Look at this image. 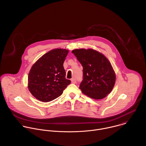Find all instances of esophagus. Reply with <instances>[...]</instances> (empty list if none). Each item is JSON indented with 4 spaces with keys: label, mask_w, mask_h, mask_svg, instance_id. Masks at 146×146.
<instances>
[{
    "label": "esophagus",
    "mask_w": 146,
    "mask_h": 146,
    "mask_svg": "<svg viewBox=\"0 0 146 146\" xmlns=\"http://www.w3.org/2000/svg\"><path fill=\"white\" fill-rule=\"evenodd\" d=\"M71 83L72 84H75L76 83V79H75V78H72V79H71Z\"/></svg>",
    "instance_id": "esophagus-1"
}]
</instances>
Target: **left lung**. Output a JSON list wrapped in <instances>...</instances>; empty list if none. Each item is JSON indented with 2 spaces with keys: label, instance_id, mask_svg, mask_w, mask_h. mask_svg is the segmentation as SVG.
<instances>
[{
  "label": "left lung",
  "instance_id": "8db88e82",
  "mask_svg": "<svg viewBox=\"0 0 146 146\" xmlns=\"http://www.w3.org/2000/svg\"><path fill=\"white\" fill-rule=\"evenodd\" d=\"M72 53L83 67V79L79 87L83 93L96 100L106 97L112 90L116 80L107 58L92 49H75Z\"/></svg>",
  "mask_w": 146,
  "mask_h": 146
}]
</instances>
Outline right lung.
Segmentation results:
<instances>
[{
    "label": "right lung",
    "instance_id": "right-lung-1",
    "mask_svg": "<svg viewBox=\"0 0 146 146\" xmlns=\"http://www.w3.org/2000/svg\"><path fill=\"white\" fill-rule=\"evenodd\" d=\"M68 50H52L39 58L32 66L28 76L29 90L37 100L50 102L60 97L71 83L65 78L63 63Z\"/></svg>",
    "mask_w": 146,
    "mask_h": 146
}]
</instances>
